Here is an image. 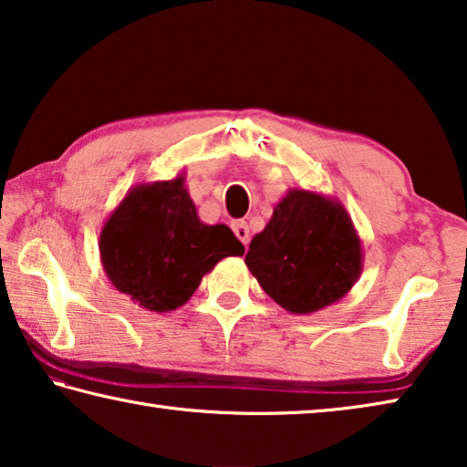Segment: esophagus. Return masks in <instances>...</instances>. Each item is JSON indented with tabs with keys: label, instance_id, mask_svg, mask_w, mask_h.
I'll return each instance as SVG.
<instances>
[{
	"label": "esophagus",
	"instance_id": "1",
	"mask_svg": "<svg viewBox=\"0 0 467 467\" xmlns=\"http://www.w3.org/2000/svg\"><path fill=\"white\" fill-rule=\"evenodd\" d=\"M233 231H234V234H236V239H239V241L244 244V247H247L249 239H251L247 223H244V220H236V223H233Z\"/></svg>",
	"mask_w": 467,
	"mask_h": 467
}]
</instances>
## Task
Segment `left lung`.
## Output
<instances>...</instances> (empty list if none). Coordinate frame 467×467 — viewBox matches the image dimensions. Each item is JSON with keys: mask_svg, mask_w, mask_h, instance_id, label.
Listing matches in <instances>:
<instances>
[{"mask_svg": "<svg viewBox=\"0 0 467 467\" xmlns=\"http://www.w3.org/2000/svg\"><path fill=\"white\" fill-rule=\"evenodd\" d=\"M282 309L311 315L344 298L362 272V243L342 202L288 189L244 255Z\"/></svg>", "mask_w": 467, "mask_h": 467, "instance_id": "obj_1", "label": "left lung"}]
</instances>
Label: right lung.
Instances as JSON below:
<instances>
[{
	"instance_id": "right-lung-1",
	"label": "right lung",
	"mask_w": 467,
	"mask_h": 467,
	"mask_svg": "<svg viewBox=\"0 0 467 467\" xmlns=\"http://www.w3.org/2000/svg\"><path fill=\"white\" fill-rule=\"evenodd\" d=\"M99 251L117 290L141 309L169 313L220 259L243 255L244 247L226 224L202 223L185 175H177L131 187L102 226Z\"/></svg>"
}]
</instances>
